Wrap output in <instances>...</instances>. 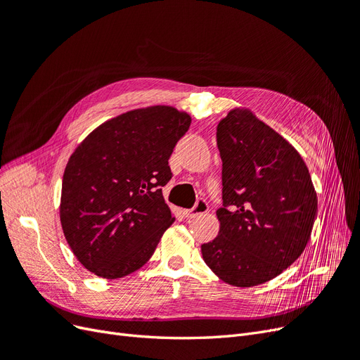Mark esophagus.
Here are the masks:
<instances>
[{
    "instance_id": "esophagus-1",
    "label": "esophagus",
    "mask_w": 360,
    "mask_h": 360,
    "mask_svg": "<svg viewBox=\"0 0 360 360\" xmlns=\"http://www.w3.org/2000/svg\"><path fill=\"white\" fill-rule=\"evenodd\" d=\"M209 210V204H207L205 200H200L197 204H195L191 210H184V216L188 217V219H192V217L202 214Z\"/></svg>"
}]
</instances>
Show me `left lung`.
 Listing matches in <instances>:
<instances>
[{
  "label": "left lung",
  "mask_w": 360,
  "mask_h": 360,
  "mask_svg": "<svg viewBox=\"0 0 360 360\" xmlns=\"http://www.w3.org/2000/svg\"><path fill=\"white\" fill-rule=\"evenodd\" d=\"M222 159L219 234L201 245L205 264L234 287L276 278L309 242L317 193L288 141L249 111L233 110L216 129Z\"/></svg>",
  "instance_id": "8db88e82"
}]
</instances>
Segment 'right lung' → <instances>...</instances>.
<instances>
[{
    "label": "right lung",
    "mask_w": 360,
    "mask_h": 360,
    "mask_svg": "<svg viewBox=\"0 0 360 360\" xmlns=\"http://www.w3.org/2000/svg\"><path fill=\"white\" fill-rule=\"evenodd\" d=\"M191 117L171 106L118 115L86 136L63 176L60 219L81 264L106 279L143 267L174 222L162 188Z\"/></svg>",
    "instance_id": "add662e5"
}]
</instances>
